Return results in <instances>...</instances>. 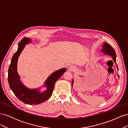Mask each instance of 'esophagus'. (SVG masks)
<instances>
[{"label":"esophagus","instance_id":"esophagus-1","mask_svg":"<svg viewBox=\"0 0 128 128\" xmlns=\"http://www.w3.org/2000/svg\"><path fill=\"white\" fill-rule=\"evenodd\" d=\"M68 70L69 71H74V70H75V67L74 66H72V65H70V66H69L68 67Z\"/></svg>","mask_w":128,"mask_h":128}]
</instances>
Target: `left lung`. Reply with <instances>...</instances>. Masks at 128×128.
<instances>
[{
	"mask_svg": "<svg viewBox=\"0 0 128 128\" xmlns=\"http://www.w3.org/2000/svg\"><path fill=\"white\" fill-rule=\"evenodd\" d=\"M102 52H104V54H105L110 55L113 57V60L115 62V63L118 69V65H117L116 62V53H115L114 49L112 48L110 45H109L107 43H106V42H104V43L103 44V48L102 49ZM118 77L119 78L118 74ZM73 83H74V80L72 82V87Z\"/></svg>",
	"mask_w": 128,
	"mask_h": 128,
	"instance_id": "obj_1",
	"label": "left lung"
}]
</instances>
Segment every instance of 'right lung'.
<instances>
[{"label":"right lung","instance_id":"right-lung-1","mask_svg":"<svg viewBox=\"0 0 128 128\" xmlns=\"http://www.w3.org/2000/svg\"><path fill=\"white\" fill-rule=\"evenodd\" d=\"M30 42V38L24 37L19 42L18 51L14 54L10 65L8 80L10 89L16 97L23 102L32 105L43 102L51 97L56 82L66 72V69L58 70L49 76L45 83V86H47V90L44 92H40L38 89L33 90L26 88L20 80V76L17 72V62L18 58L26 44Z\"/></svg>","mask_w":128,"mask_h":128}]
</instances>
